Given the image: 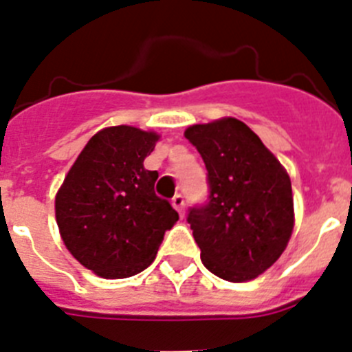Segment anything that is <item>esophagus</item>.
<instances>
[{"label": "esophagus", "mask_w": 352, "mask_h": 352, "mask_svg": "<svg viewBox=\"0 0 352 352\" xmlns=\"http://www.w3.org/2000/svg\"><path fill=\"white\" fill-rule=\"evenodd\" d=\"M170 204L174 206V210L178 211L179 217H183V214H185V199H183L182 194L174 195L173 201H170Z\"/></svg>", "instance_id": "obj_1"}]
</instances>
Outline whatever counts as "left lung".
Masks as SVG:
<instances>
[{
  "label": "left lung",
  "mask_w": 352,
  "mask_h": 352,
  "mask_svg": "<svg viewBox=\"0 0 352 352\" xmlns=\"http://www.w3.org/2000/svg\"><path fill=\"white\" fill-rule=\"evenodd\" d=\"M185 138L203 157L210 183L208 204L186 219L203 264L223 280H252L272 268L292 234L287 170L236 118L192 125Z\"/></svg>",
  "instance_id": "left-lung-1"
}]
</instances>
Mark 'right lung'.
Returning <instances> with one entry per match:
<instances>
[{
  "instance_id": "right-lung-1",
  "label": "right lung",
  "mask_w": 352,
  "mask_h": 352,
  "mask_svg": "<svg viewBox=\"0 0 352 352\" xmlns=\"http://www.w3.org/2000/svg\"><path fill=\"white\" fill-rule=\"evenodd\" d=\"M160 135L120 125L96 132L56 194L65 247L102 278H126L155 261L178 213L155 194L157 170L144 158Z\"/></svg>"
}]
</instances>
